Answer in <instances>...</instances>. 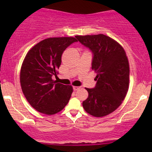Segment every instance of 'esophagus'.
I'll return each mask as SVG.
<instances>
[{
  "mask_svg": "<svg viewBox=\"0 0 152 152\" xmlns=\"http://www.w3.org/2000/svg\"><path fill=\"white\" fill-rule=\"evenodd\" d=\"M80 88V86H74L73 87V89H74V91H77Z\"/></svg>",
  "mask_w": 152,
  "mask_h": 152,
  "instance_id": "obj_1",
  "label": "esophagus"
}]
</instances>
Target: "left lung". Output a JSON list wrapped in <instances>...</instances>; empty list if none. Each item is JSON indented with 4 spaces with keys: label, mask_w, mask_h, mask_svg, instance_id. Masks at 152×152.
Returning <instances> with one entry per match:
<instances>
[{
    "label": "left lung",
    "mask_w": 152,
    "mask_h": 152,
    "mask_svg": "<svg viewBox=\"0 0 152 152\" xmlns=\"http://www.w3.org/2000/svg\"><path fill=\"white\" fill-rule=\"evenodd\" d=\"M76 38L92 53L91 69L96 73L95 87L86 88L88 96L83 107L94 116H106L121 105L128 91L129 66L126 53L121 45L104 34Z\"/></svg>",
    "instance_id": "obj_1"
}]
</instances>
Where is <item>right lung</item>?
I'll list each match as a JSON object with an SVG mask.
<instances>
[{
  "label": "right lung",
  "instance_id": "1",
  "mask_svg": "<svg viewBox=\"0 0 152 152\" xmlns=\"http://www.w3.org/2000/svg\"><path fill=\"white\" fill-rule=\"evenodd\" d=\"M77 41L73 37L48 38L26 56L20 70V85L26 99L39 112L56 114L69 102L72 87L56 83L52 78L58 74L63 52Z\"/></svg>",
  "mask_w": 152,
  "mask_h": 152
}]
</instances>
